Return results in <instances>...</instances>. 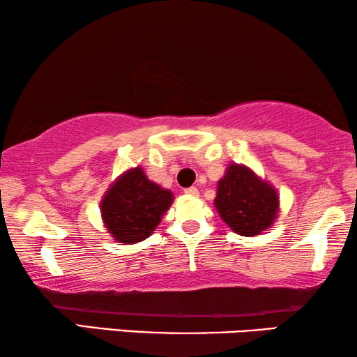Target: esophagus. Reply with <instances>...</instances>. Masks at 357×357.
Masks as SVG:
<instances>
[{"label": "esophagus", "mask_w": 357, "mask_h": 357, "mask_svg": "<svg viewBox=\"0 0 357 357\" xmlns=\"http://www.w3.org/2000/svg\"><path fill=\"white\" fill-rule=\"evenodd\" d=\"M183 192L187 193V195H192V197H197V195H198V188H197V187H188V188H185Z\"/></svg>", "instance_id": "obj_1"}]
</instances>
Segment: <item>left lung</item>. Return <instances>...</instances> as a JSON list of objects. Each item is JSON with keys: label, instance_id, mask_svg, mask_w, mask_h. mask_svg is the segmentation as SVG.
I'll list each match as a JSON object with an SVG mask.
<instances>
[{"label": "left lung", "instance_id": "8db88e82", "mask_svg": "<svg viewBox=\"0 0 357 357\" xmlns=\"http://www.w3.org/2000/svg\"><path fill=\"white\" fill-rule=\"evenodd\" d=\"M214 204L234 232L252 237L271 226L280 203L275 188L243 165L231 164L219 180Z\"/></svg>", "mask_w": 357, "mask_h": 357}]
</instances>
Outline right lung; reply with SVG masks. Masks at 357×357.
I'll use <instances>...</instances> for the list:
<instances>
[{
  "instance_id": "add662e5",
  "label": "right lung",
  "mask_w": 357,
  "mask_h": 357,
  "mask_svg": "<svg viewBox=\"0 0 357 357\" xmlns=\"http://www.w3.org/2000/svg\"><path fill=\"white\" fill-rule=\"evenodd\" d=\"M172 203V193L160 188L136 167L121 175L102 199L100 211L112 237L121 243L148 238Z\"/></svg>"
}]
</instances>
